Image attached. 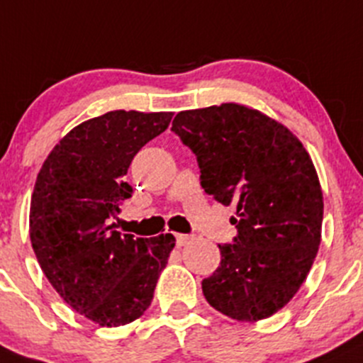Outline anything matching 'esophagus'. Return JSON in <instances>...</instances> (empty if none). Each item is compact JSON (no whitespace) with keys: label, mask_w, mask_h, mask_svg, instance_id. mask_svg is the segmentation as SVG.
I'll list each match as a JSON object with an SVG mask.
<instances>
[{"label":"esophagus","mask_w":363,"mask_h":363,"mask_svg":"<svg viewBox=\"0 0 363 363\" xmlns=\"http://www.w3.org/2000/svg\"><path fill=\"white\" fill-rule=\"evenodd\" d=\"M175 240H177L179 247H184V245H188L189 242H191L193 236L191 235H175Z\"/></svg>","instance_id":"esophagus-1"}]
</instances>
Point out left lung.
Here are the masks:
<instances>
[{
	"label": "left lung",
	"mask_w": 363,
	"mask_h": 363,
	"mask_svg": "<svg viewBox=\"0 0 363 363\" xmlns=\"http://www.w3.org/2000/svg\"><path fill=\"white\" fill-rule=\"evenodd\" d=\"M172 130L196 155L205 193L236 208L238 235L219 245L205 299L238 322L268 318L296 296L320 247L323 194L310 155L287 127L235 102L177 113Z\"/></svg>",
	"instance_id": "obj_1"
}]
</instances>
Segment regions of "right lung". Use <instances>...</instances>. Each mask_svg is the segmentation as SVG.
<instances>
[{"mask_svg":"<svg viewBox=\"0 0 363 363\" xmlns=\"http://www.w3.org/2000/svg\"><path fill=\"white\" fill-rule=\"evenodd\" d=\"M174 113L109 111L74 127L45 160L30 196L29 235L45 277L79 315L127 325L150 308L175 238L114 230L133 156Z\"/></svg>","mask_w":363,"mask_h":363,"instance_id":"add662e5","label":"right lung"}]
</instances>
